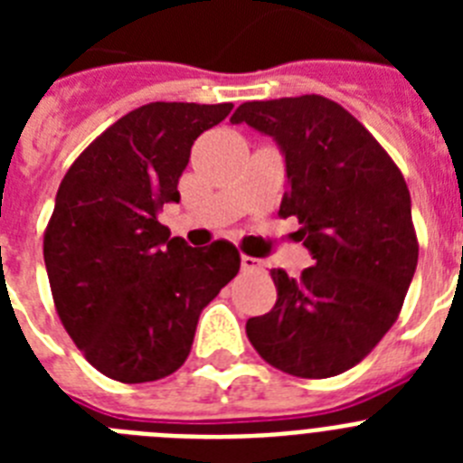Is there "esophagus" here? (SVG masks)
<instances>
[{
  "instance_id": "obj_1",
  "label": "esophagus",
  "mask_w": 463,
  "mask_h": 463,
  "mask_svg": "<svg viewBox=\"0 0 463 463\" xmlns=\"http://www.w3.org/2000/svg\"><path fill=\"white\" fill-rule=\"evenodd\" d=\"M261 267H264V261L261 260H255V257L250 255H241V269H243V271H260Z\"/></svg>"
}]
</instances>
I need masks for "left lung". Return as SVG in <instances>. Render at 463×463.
Returning a JSON list of instances; mask_svg holds the SVG:
<instances>
[{"mask_svg": "<svg viewBox=\"0 0 463 463\" xmlns=\"http://www.w3.org/2000/svg\"><path fill=\"white\" fill-rule=\"evenodd\" d=\"M232 122L269 134L285 153L282 218L315 267L289 278L271 269L276 306L245 334L260 357L297 378L353 369L396 322L417 267L411 192L373 134L320 94L245 101Z\"/></svg>", "mask_w": 463, "mask_h": 463, "instance_id": "left-lung-1", "label": "left lung"}]
</instances>
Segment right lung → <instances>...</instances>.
I'll return each instance as SVG.
<instances>
[{
  "label": "right lung",
  "mask_w": 463,
  "mask_h": 463,
  "mask_svg": "<svg viewBox=\"0 0 463 463\" xmlns=\"http://www.w3.org/2000/svg\"><path fill=\"white\" fill-rule=\"evenodd\" d=\"M234 104L153 101L129 110L64 174L43 234L52 301L71 341L118 383L185 364L203 306L241 269L234 243L190 248L157 215L178 202L196 137Z\"/></svg>",
  "instance_id": "obj_1"
}]
</instances>
